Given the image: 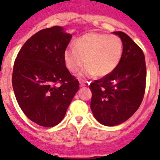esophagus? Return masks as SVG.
Masks as SVG:
<instances>
[{"label":"esophagus","mask_w":160,"mask_h":160,"mask_svg":"<svg viewBox=\"0 0 160 160\" xmlns=\"http://www.w3.org/2000/svg\"><path fill=\"white\" fill-rule=\"evenodd\" d=\"M80 85L81 86V87H83V86H86V84H85L84 81H80Z\"/></svg>","instance_id":"esophagus-1"}]
</instances>
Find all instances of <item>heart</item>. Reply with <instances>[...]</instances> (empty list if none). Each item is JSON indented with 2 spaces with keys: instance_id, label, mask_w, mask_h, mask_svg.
Masks as SVG:
<instances>
[{
  "instance_id": "obj_1",
  "label": "heart",
  "mask_w": 160,
  "mask_h": 160,
  "mask_svg": "<svg viewBox=\"0 0 160 160\" xmlns=\"http://www.w3.org/2000/svg\"><path fill=\"white\" fill-rule=\"evenodd\" d=\"M123 55V42L114 35L90 32L75 41V47L68 46L64 58L70 72H77L85 64L80 75L105 76L119 65Z\"/></svg>"
}]
</instances>
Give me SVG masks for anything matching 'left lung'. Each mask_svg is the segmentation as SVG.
I'll return each mask as SVG.
<instances>
[{"label": "left lung", "mask_w": 160, "mask_h": 160, "mask_svg": "<svg viewBox=\"0 0 160 160\" xmlns=\"http://www.w3.org/2000/svg\"><path fill=\"white\" fill-rule=\"evenodd\" d=\"M123 42L119 65L109 75L95 80L90 108L98 122L114 126L126 121L139 109L146 85L145 58L140 47L122 31H114Z\"/></svg>", "instance_id": "obj_1"}]
</instances>
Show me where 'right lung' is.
<instances>
[{
	"label": "right lung",
	"instance_id": "1",
	"mask_svg": "<svg viewBox=\"0 0 160 160\" xmlns=\"http://www.w3.org/2000/svg\"><path fill=\"white\" fill-rule=\"evenodd\" d=\"M71 38L60 26L43 29L26 41L15 60L16 99L27 118L41 126L59 124L79 90L64 58Z\"/></svg>",
	"mask_w": 160,
	"mask_h": 160
}]
</instances>
